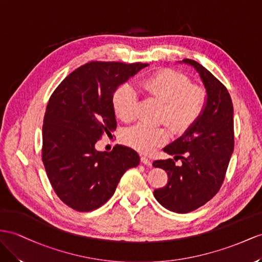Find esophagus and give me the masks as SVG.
Listing matches in <instances>:
<instances>
[{"label":"esophagus","instance_id":"34e87169","mask_svg":"<svg viewBox=\"0 0 262 262\" xmlns=\"http://www.w3.org/2000/svg\"><path fill=\"white\" fill-rule=\"evenodd\" d=\"M140 160H142V163H143L144 165H146V166H150V165H151V162H150V160H149L148 158H147L146 156H142V157H140Z\"/></svg>","mask_w":262,"mask_h":262}]
</instances>
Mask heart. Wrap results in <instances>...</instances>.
<instances>
[{
    "label": "heart",
    "instance_id": "obj_1",
    "mask_svg": "<svg viewBox=\"0 0 262 262\" xmlns=\"http://www.w3.org/2000/svg\"><path fill=\"white\" fill-rule=\"evenodd\" d=\"M138 87L149 96L163 103L159 119L168 124L173 132L183 133L197 122L206 104V93L191 85L189 78L173 70H162L139 80ZM112 105L115 115L125 123L136 115L137 93L128 84L114 92ZM169 138L165 126L137 124L126 129L123 140L126 145L140 152H150Z\"/></svg>",
    "mask_w": 262,
    "mask_h": 262
}]
</instances>
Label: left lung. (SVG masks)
Instances as JSON below:
<instances>
[{
  "label": "left lung",
  "mask_w": 262,
  "mask_h": 262,
  "mask_svg": "<svg viewBox=\"0 0 262 262\" xmlns=\"http://www.w3.org/2000/svg\"><path fill=\"white\" fill-rule=\"evenodd\" d=\"M183 63L199 74L207 94L205 108L183 136L164 148L173 159L152 163L168 175V183L155 189L154 196L177 213L196 210L219 191L234 146L233 107L225 85L196 61L186 58ZM178 159L182 160L180 165H176Z\"/></svg>",
  "instance_id": "left-lung-1"
}]
</instances>
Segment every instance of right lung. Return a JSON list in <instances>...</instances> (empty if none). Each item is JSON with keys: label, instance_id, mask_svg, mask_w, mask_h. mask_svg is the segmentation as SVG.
Returning <instances> with one entry per match:
<instances>
[{"label": "right lung", "instance_id": "obj_1", "mask_svg": "<svg viewBox=\"0 0 262 262\" xmlns=\"http://www.w3.org/2000/svg\"><path fill=\"white\" fill-rule=\"evenodd\" d=\"M146 66L90 62L52 94L43 122L42 160L53 189L73 209H97L114 195L124 172L139 165L129 147L98 151L95 144L116 129L114 92Z\"/></svg>", "mask_w": 262, "mask_h": 262}]
</instances>
